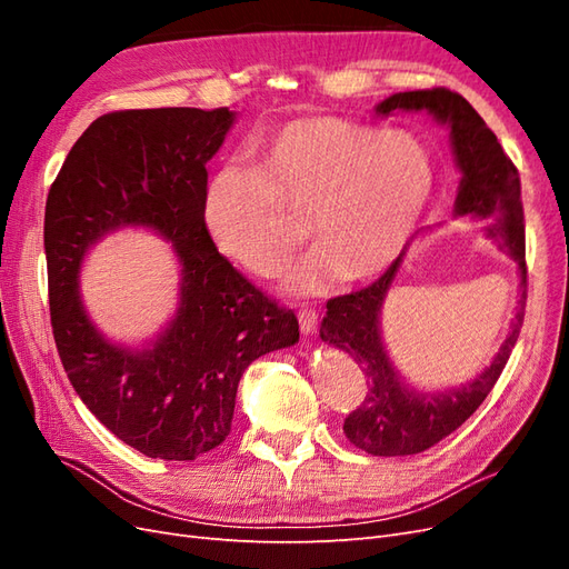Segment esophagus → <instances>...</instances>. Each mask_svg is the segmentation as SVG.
<instances>
[{
  "label": "esophagus",
  "mask_w": 569,
  "mask_h": 569,
  "mask_svg": "<svg viewBox=\"0 0 569 569\" xmlns=\"http://www.w3.org/2000/svg\"><path fill=\"white\" fill-rule=\"evenodd\" d=\"M299 327H301V335H313L318 330V313L311 311V308H301L299 311Z\"/></svg>",
  "instance_id": "obj_1"
}]
</instances>
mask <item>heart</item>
Listing matches in <instances>:
<instances>
[{
	"instance_id": "b5f03b06",
	"label": "heart",
	"mask_w": 569,
	"mask_h": 569,
	"mask_svg": "<svg viewBox=\"0 0 569 569\" xmlns=\"http://www.w3.org/2000/svg\"><path fill=\"white\" fill-rule=\"evenodd\" d=\"M258 168L226 163L203 192V226L218 251L272 278L303 239L316 251L287 272L295 297H320L339 278L375 280L403 253L432 201L437 168L403 130L303 116L256 144Z\"/></svg>"
}]
</instances>
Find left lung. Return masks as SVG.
Listing matches in <instances>:
<instances>
[{"instance_id": "1", "label": "left lung", "mask_w": 569, "mask_h": 569, "mask_svg": "<svg viewBox=\"0 0 569 569\" xmlns=\"http://www.w3.org/2000/svg\"><path fill=\"white\" fill-rule=\"evenodd\" d=\"M393 111H425L432 116L437 126L449 130L453 161L460 173L453 218L481 222V234L487 242L498 244V249H503L518 266L520 291L510 330L489 366L458 387L429 391L418 389L399 370L382 337V308L408 251L396 258L393 266L370 287L327 301L320 339L349 353L368 377L366 401L349 412V418L343 420V432L353 446L372 456H412L456 432L501 377L515 341L520 337L527 301L520 178L496 134L468 99L443 88L391 94L372 109L375 116H389ZM425 232L432 230L425 228L420 237Z\"/></svg>"}]
</instances>
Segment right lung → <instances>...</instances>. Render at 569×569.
Returning <instances> with one entry per match:
<instances>
[{
    "mask_svg": "<svg viewBox=\"0 0 569 569\" xmlns=\"http://www.w3.org/2000/svg\"><path fill=\"white\" fill-rule=\"evenodd\" d=\"M230 109H132L97 118L49 189L44 256L51 330L80 401L147 458L194 460L226 441L244 370L295 347L299 320L239 274L203 226L206 163L226 142ZM120 229L174 249L177 311L157 338L101 333L79 295L83 258Z\"/></svg>",
    "mask_w": 569,
    "mask_h": 569,
    "instance_id": "obj_1",
    "label": "right lung"
}]
</instances>
